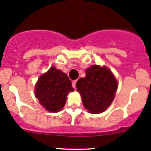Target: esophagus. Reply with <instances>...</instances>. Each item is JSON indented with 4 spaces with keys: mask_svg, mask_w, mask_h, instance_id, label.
<instances>
[{
    "mask_svg": "<svg viewBox=\"0 0 151 151\" xmlns=\"http://www.w3.org/2000/svg\"><path fill=\"white\" fill-rule=\"evenodd\" d=\"M77 80H75V81H73V82H72V86L74 88H75L76 87V83H77Z\"/></svg>",
    "mask_w": 151,
    "mask_h": 151,
    "instance_id": "1",
    "label": "esophagus"
}]
</instances>
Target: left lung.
Listing matches in <instances>:
<instances>
[{"mask_svg": "<svg viewBox=\"0 0 151 151\" xmlns=\"http://www.w3.org/2000/svg\"><path fill=\"white\" fill-rule=\"evenodd\" d=\"M117 82L106 67L92 65L86 70V77L76 83L86 109L91 114L104 112L109 107L117 89Z\"/></svg>", "mask_w": 151, "mask_h": 151, "instance_id": "obj_1", "label": "left lung"}]
</instances>
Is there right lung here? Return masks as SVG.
<instances>
[{"instance_id": "obj_1", "label": "right lung", "mask_w": 151, "mask_h": 151, "mask_svg": "<svg viewBox=\"0 0 151 151\" xmlns=\"http://www.w3.org/2000/svg\"><path fill=\"white\" fill-rule=\"evenodd\" d=\"M67 74L51 67L39 78L35 86V96L50 112H58L64 107L69 92H73Z\"/></svg>"}]
</instances>
